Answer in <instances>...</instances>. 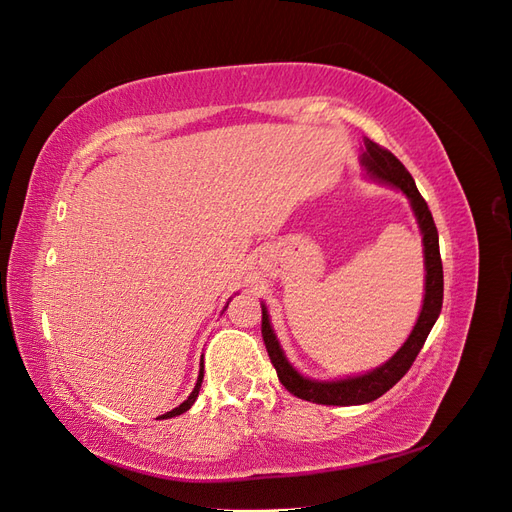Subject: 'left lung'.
<instances>
[{
    "label": "left lung",
    "mask_w": 512,
    "mask_h": 512,
    "mask_svg": "<svg viewBox=\"0 0 512 512\" xmlns=\"http://www.w3.org/2000/svg\"><path fill=\"white\" fill-rule=\"evenodd\" d=\"M361 164L365 166L369 177L393 185V188L404 192L410 200V207L416 215L418 228H421V235H423V254H425V271H427L425 299H423L421 316H418L410 337L406 339V344L401 346L389 361L376 367L374 371H367L363 376L331 380V382L303 378L299 371L288 363L284 350L273 333L267 307L260 303L262 305V339H265V346L269 352V359L277 371V378H280V382L294 397L314 401V404H322V406L369 404V401H374L389 389H393V386L408 374V369L412 367L418 352H421L431 327L436 324L440 316L442 297H444V275H442L438 228L433 224L431 211L425 203V198L416 190L412 175L389 149L369 141V138H365V151H363Z\"/></svg>",
    "instance_id": "8db88e82"
}]
</instances>
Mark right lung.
Here are the masks:
<instances>
[{"label": "right lung", "instance_id": "right-lung-1", "mask_svg": "<svg viewBox=\"0 0 512 512\" xmlns=\"http://www.w3.org/2000/svg\"><path fill=\"white\" fill-rule=\"evenodd\" d=\"M203 374H205V369H203V365H200V374H198L196 386H194V391L190 393V397H188V399H185L181 406H177L175 410H170V412L162 414L160 418H173V416H179V414H183L185 410H190V408H192V404H194V401H196V397H198V391H200V384H203Z\"/></svg>", "mask_w": 512, "mask_h": 512}]
</instances>
